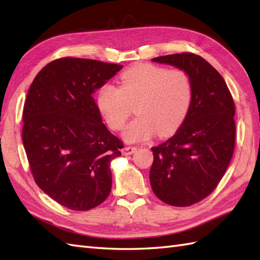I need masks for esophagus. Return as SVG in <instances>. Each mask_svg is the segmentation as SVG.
<instances>
[{
	"instance_id": "34e87169",
	"label": "esophagus",
	"mask_w": 260,
	"mask_h": 260,
	"mask_svg": "<svg viewBox=\"0 0 260 260\" xmlns=\"http://www.w3.org/2000/svg\"><path fill=\"white\" fill-rule=\"evenodd\" d=\"M136 150H137L136 147L127 146V147H124L123 150H121V153H123V155H132V154L136 152Z\"/></svg>"
}]
</instances>
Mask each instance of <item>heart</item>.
Instances as JSON below:
<instances>
[{"label":"heart","instance_id":"1","mask_svg":"<svg viewBox=\"0 0 260 260\" xmlns=\"http://www.w3.org/2000/svg\"><path fill=\"white\" fill-rule=\"evenodd\" d=\"M192 81L184 70L140 64L120 75L119 87L104 84L96 93L99 113L109 128L118 131L135 105L136 117L123 129L128 143L173 134L189 113Z\"/></svg>","mask_w":260,"mask_h":260}]
</instances>
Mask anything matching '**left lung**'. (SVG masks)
<instances>
[{"mask_svg":"<svg viewBox=\"0 0 260 260\" xmlns=\"http://www.w3.org/2000/svg\"><path fill=\"white\" fill-rule=\"evenodd\" d=\"M184 70L193 87L180 128L153 151L150 182L163 202L187 207L208 197L227 170L235 148V104L227 84L207 60L193 53L152 59Z\"/></svg>","mask_w":260,"mask_h":260,"instance_id":"left-lung-1","label":"left lung"}]
</instances>
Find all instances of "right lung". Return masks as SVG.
<instances>
[{
  "mask_svg": "<svg viewBox=\"0 0 260 260\" xmlns=\"http://www.w3.org/2000/svg\"><path fill=\"white\" fill-rule=\"evenodd\" d=\"M123 68L92 59L53 60L36 76L23 108L22 141L39 187L87 211L112 189L110 163L123 143L103 123L92 95Z\"/></svg>",
  "mask_w": 260,
  "mask_h": 260,
  "instance_id": "obj_1",
  "label": "right lung"
}]
</instances>
